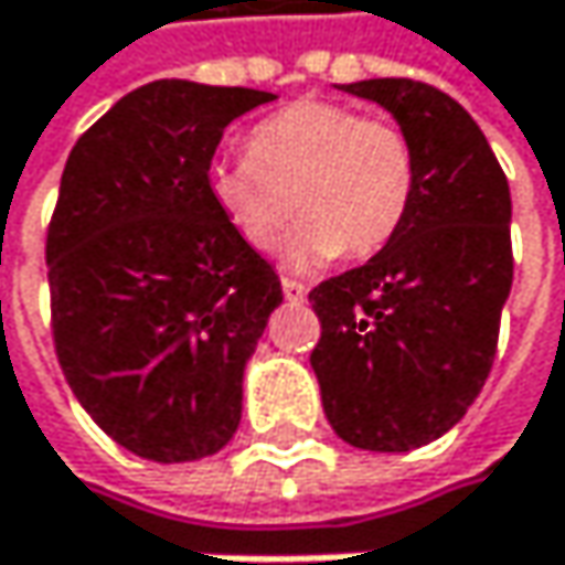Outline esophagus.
<instances>
[{
	"instance_id": "1",
	"label": "esophagus",
	"mask_w": 565,
	"mask_h": 565,
	"mask_svg": "<svg viewBox=\"0 0 565 565\" xmlns=\"http://www.w3.org/2000/svg\"><path fill=\"white\" fill-rule=\"evenodd\" d=\"M281 287H284V297H287L290 303H303V300H307V287H303L300 281H290V278H284Z\"/></svg>"
}]
</instances>
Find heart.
I'll return each mask as SVG.
<instances>
[{
    "label": "heart",
    "instance_id": "obj_1",
    "mask_svg": "<svg viewBox=\"0 0 565 565\" xmlns=\"http://www.w3.org/2000/svg\"><path fill=\"white\" fill-rule=\"evenodd\" d=\"M412 189L408 137L330 100H297L265 117L248 137V157L209 167V195L248 248L268 252L300 215L284 245L290 268L380 252L402 228Z\"/></svg>",
    "mask_w": 565,
    "mask_h": 565
}]
</instances>
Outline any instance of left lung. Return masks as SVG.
Masks as SVG:
<instances>
[{
    "instance_id": "left-lung-1",
    "label": "left lung",
    "mask_w": 565,
    "mask_h": 565,
    "mask_svg": "<svg viewBox=\"0 0 565 565\" xmlns=\"http://www.w3.org/2000/svg\"><path fill=\"white\" fill-rule=\"evenodd\" d=\"M393 114L415 153L402 228L366 265L310 290L313 376L333 431L366 451H412L455 428L498 350L513 284L510 185L471 114L431 84H340Z\"/></svg>"
}]
</instances>
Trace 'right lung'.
<instances>
[{
    "label": "right lung",
    "mask_w": 565,
    "mask_h": 565,
    "mask_svg": "<svg viewBox=\"0 0 565 565\" xmlns=\"http://www.w3.org/2000/svg\"><path fill=\"white\" fill-rule=\"evenodd\" d=\"M268 90L163 77L71 150L49 228L57 363L84 412L160 465L222 451L245 366L281 303L275 268L209 195L225 127Z\"/></svg>",
    "instance_id": "add662e5"
}]
</instances>
